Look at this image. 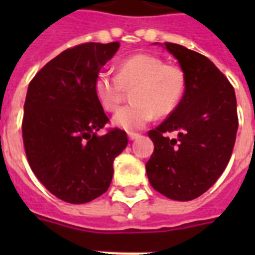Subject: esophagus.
Here are the masks:
<instances>
[{
  "instance_id": "1",
  "label": "esophagus",
  "mask_w": 255,
  "mask_h": 255,
  "mask_svg": "<svg viewBox=\"0 0 255 255\" xmlns=\"http://www.w3.org/2000/svg\"><path fill=\"white\" fill-rule=\"evenodd\" d=\"M139 136H140L139 133H135V132H129V133H128V139L135 140V139H137Z\"/></svg>"
}]
</instances>
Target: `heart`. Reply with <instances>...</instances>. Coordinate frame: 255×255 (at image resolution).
Masks as SVG:
<instances>
[{
  "label": "heart",
  "mask_w": 255,
  "mask_h": 255,
  "mask_svg": "<svg viewBox=\"0 0 255 255\" xmlns=\"http://www.w3.org/2000/svg\"><path fill=\"white\" fill-rule=\"evenodd\" d=\"M185 74L152 54H135L118 65V75L102 71L94 82L95 95L106 111L114 112L132 90V103L114 116V123L126 131L143 128L153 116H167L177 107L185 91Z\"/></svg>",
  "instance_id": "heart-1"
}]
</instances>
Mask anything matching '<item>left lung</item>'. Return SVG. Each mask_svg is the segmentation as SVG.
Segmentation results:
<instances>
[{
    "label": "left lung",
    "instance_id": "8db88e82",
    "mask_svg": "<svg viewBox=\"0 0 255 255\" xmlns=\"http://www.w3.org/2000/svg\"><path fill=\"white\" fill-rule=\"evenodd\" d=\"M164 47L185 74V91L174 111L148 132L155 149L145 169L159 193L190 201L205 193L229 163L238 129L237 100L228 78L205 55L169 42Z\"/></svg>",
    "mask_w": 255,
    "mask_h": 255
}]
</instances>
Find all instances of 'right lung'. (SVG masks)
<instances>
[{
  "mask_svg": "<svg viewBox=\"0 0 255 255\" xmlns=\"http://www.w3.org/2000/svg\"><path fill=\"white\" fill-rule=\"evenodd\" d=\"M119 42H88L51 59L30 82L22 137L30 168L55 197L86 204L107 192L114 160L127 147V133L111 128L94 91L100 69Z\"/></svg>",
  "mask_w": 255,
  "mask_h": 255,
  "instance_id": "obj_1",
  "label": "right lung"
}]
</instances>
